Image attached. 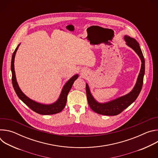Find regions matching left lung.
I'll use <instances>...</instances> for the list:
<instances>
[{
	"mask_svg": "<svg viewBox=\"0 0 158 158\" xmlns=\"http://www.w3.org/2000/svg\"><path fill=\"white\" fill-rule=\"evenodd\" d=\"M124 39L127 46L131 47L138 55L139 56L141 60V68L139 74L135 87L132 91L121 98H119L115 100L111 101L107 103L101 104L98 102L93 97L89 91V88L87 84H86V94L88 104L93 110L99 114L106 116H116L122 112L125 109L129 107L134 101L136 100L139 96L143 84V78L145 72V60L139 47V44L136 39L131 38L128 35H125Z\"/></svg>",
	"mask_w": 158,
	"mask_h": 158,
	"instance_id": "1",
	"label": "left lung"
}]
</instances>
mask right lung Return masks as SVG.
Listing matches in <instances>:
<instances>
[{"label":"right lung","instance_id":"add662e5","mask_svg":"<svg viewBox=\"0 0 158 158\" xmlns=\"http://www.w3.org/2000/svg\"><path fill=\"white\" fill-rule=\"evenodd\" d=\"M20 44L16 48L15 50L14 51L12 57V60H11V71H12V85L14 87V89L17 95V96L19 98V99L24 102L30 109H31L34 112H37L38 114H42V115H50V114H54L59 113V112H61L63 109L64 108L66 102H67V94L69 93L70 90L73 86V84H74V82L77 79L78 74H76L72 78H71L68 82H67L65 85L64 86L62 91L61 92V94L60 95V97L59 99L54 104H50V105H45L37 103L31 99H30L29 98H27L23 93L21 91L20 89L15 77V74L14 71V58L15 56V53L17 52V50L19 48V46Z\"/></svg>","mask_w":158,"mask_h":158}]
</instances>
